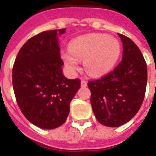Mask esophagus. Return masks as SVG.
Listing matches in <instances>:
<instances>
[{
	"label": "esophagus",
	"mask_w": 156,
	"mask_h": 156,
	"mask_svg": "<svg viewBox=\"0 0 156 156\" xmlns=\"http://www.w3.org/2000/svg\"><path fill=\"white\" fill-rule=\"evenodd\" d=\"M87 85H88V83H87V81H85V80H83V79H82L81 80V86L82 87H87Z\"/></svg>",
	"instance_id": "obj_1"
}]
</instances>
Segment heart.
Masks as SVG:
<instances>
[{
	"instance_id": "b5f03b06",
	"label": "heart",
	"mask_w": 156,
	"mask_h": 156,
	"mask_svg": "<svg viewBox=\"0 0 156 156\" xmlns=\"http://www.w3.org/2000/svg\"><path fill=\"white\" fill-rule=\"evenodd\" d=\"M120 44L117 39L105 34H89L72 41L69 51L62 53L68 68L76 71L79 60H84L88 74L100 76L111 70L120 55Z\"/></svg>"
}]
</instances>
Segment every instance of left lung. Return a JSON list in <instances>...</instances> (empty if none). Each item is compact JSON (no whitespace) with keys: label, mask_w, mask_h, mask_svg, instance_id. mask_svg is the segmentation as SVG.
<instances>
[{"label":"left lung","mask_w":156,"mask_h":156,"mask_svg":"<svg viewBox=\"0 0 156 156\" xmlns=\"http://www.w3.org/2000/svg\"><path fill=\"white\" fill-rule=\"evenodd\" d=\"M119 36L123 42L121 62L108 74L88 83L95 117L108 127L123 125L137 114L147 84V65L140 48L126 36Z\"/></svg>","instance_id":"left-lung-1"}]
</instances>
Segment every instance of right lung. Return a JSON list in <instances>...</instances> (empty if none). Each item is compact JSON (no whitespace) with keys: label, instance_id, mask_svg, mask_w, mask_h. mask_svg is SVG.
I'll return each mask as SVG.
<instances>
[{"label":"right lung","instance_id":"obj_1","mask_svg":"<svg viewBox=\"0 0 156 156\" xmlns=\"http://www.w3.org/2000/svg\"><path fill=\"white\" fill-rule=\"evenodd\" d=\"M65 29L45 31L22 46L12 68L16 103L27 120L52 129L65 123L70 103L80 88V79L62 74L58 36Z\"/></svg>","mask_w":156,"mask_h":156}]
</instances>
